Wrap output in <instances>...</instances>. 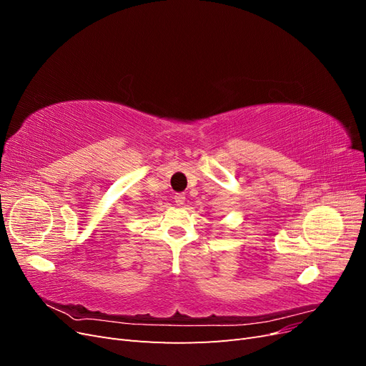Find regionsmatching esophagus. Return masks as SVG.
<instances>
[{
	"mask_svg": "<svg viewBox=\"0 0 366 366\" xmlns=\"http://www.w3.org/2000/svg\"><path fill=\"white\" fill-rule=\"evenodd\" d=\"M174 202H175V204H177V206H183V204H184V202H186V197H184V194H177V195L174 197Z\"/></svg>",
	"mask_w": 366,
	"mask_h": 366,
	"instance_id": "esophagus-1",
	"label": "esophagus"
}]
</instances>
